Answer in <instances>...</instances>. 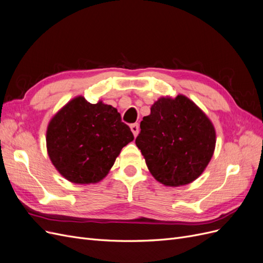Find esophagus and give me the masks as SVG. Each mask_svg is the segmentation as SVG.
Listing matches in <instances>:
<instances>
[{
	"label": "esophagus",
	"instance_id": "esophagus-1",
	"mask_svg": "<svg viewBox=\"0 0 263 263\" xmlns=\"http://www.w3.org/2000/svg\"><path fill=\"white\" fill-rule=\"evenodd\" d=\"M139 130H140V126L138 123H133L131 124V131L133 133L134 137H137V135L139 134Z\"/></svg>",
	"mask_w": 263,
	"mask_h": 263
}]
</instances>
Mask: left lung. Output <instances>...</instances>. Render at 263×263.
Wrapping results in <instances>:
<instances>
[{"instance_id":"left-lung-1","label":"left lung","mask_w":263,"mask_h":263,"mask_svg":"<svg viewBox=\"0 0 263 263\" xmlns=\"http://www.w3.org/2000/svg\"><path fill=\"white\" fill-rule=\"evenodd\" d=\"M135 144L157 181L169 187L192 182L215 148V130L202 110L182 95L159 98L144 117Z\"/></svg>"}]
</instances>
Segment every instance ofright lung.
<instances>
[{
    "label": "right lung",
    "mask_w": 263,
    "mask_h": 263,
    "mask_svg": "<svg viewBox=\"0 0 263 263\" xmlns=\"http://www.w3.org/2000/svg\"><path fill=\"white\" fill-rule=\"evenodd\" d=\"M134 137L117 109L79 96L50 121L47 149L52 164L74 183H95L108 174Z\"/></svg>",
    "instance_id": "obj_1"
}]
</instances>
